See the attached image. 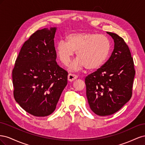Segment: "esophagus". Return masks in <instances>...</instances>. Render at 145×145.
I'll return each mask as SVG.
<instances>
[{"mask_svg":"<svg viewBox=\"0 0 145 145\" xmlns=\"http://www.w3.org/2000/svg\"><path fill=\"white\" fill-rule=\"evenodd\" d=\"M77 78V76L74 74H69L68 76V80L69 82H72Z\"/></svg>","mask_w":145,"mask_h":145,"instance_id":"obj_1","label":"esophagus"}]
</instances>
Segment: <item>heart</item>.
<instances>
[{"label": "heart", "instance_id": "b5f03b06", "mask_svg": "<svg viewBox=\"0 0 145 145\" xmlns=\"http://www.w3.org/2000/svg\"><path fill=\"white\" fill-rule=\"evenodd\" d=\"M67 42L61 40L56 45V53L60 61L68 65L76 52L77 59L69 66L76 71L85 67L89 70L99 68L106 61L110 51V42L103 35L92 33L69 34Z\"/></svg>", "mask_w": 145, "mask_h": 145}]
</instances>
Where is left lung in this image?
<instances>
[{
	"instance_id": "obj_1",
	"label": "left lung",
	"mask_w": 145,
	"mask_h": 145,
	"mask_svg": "<svg viewBox=\"0 0 145 145\" xmlns=\"http://www.w3.org/2000/svg\"><path fill=\"white\" fill-rule=\"evenodd\" d=\"M114 42L107 62L85 78L86 97L95 114H113L130 100L135 76L133 59L124 40L117 34L106 32Z\"/></svg>"
}]
</instances>
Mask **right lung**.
<instances>
[{"label": "right lung", "instance_id": "obj_1", "mask_svg": "<svg viewBox=\"0 0 145 145\" xmlns=\"http://www.w3.org/2000/svg\"><path fill=\"white\" fill-rule=\"evenodd\" d=\"M57 27L38 30L22 47L12 70L14 97L25 111L45 117L54 111L68 72L56 62Z\"/></svg>", "mask_w": 145, "mask_h": 145}]
</instances>
